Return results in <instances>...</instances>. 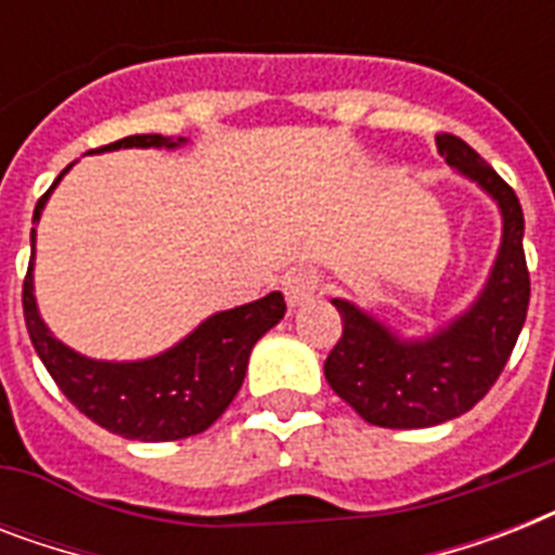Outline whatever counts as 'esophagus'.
I'll use <instances>...</instances> for the list:
<instances>
[{
	"mask_svg": "<svg viewBox=\"0 0 555 555\" xmlns=\"http://www.w3.org/2000/svg\"><path fill=\"white\" fill-rule=\"evenodd\" d=\"M282 291H285V299L291 308H299V305L311 302L317 291H320V279L317 273L308 268H294L287 270L285 279H282Z\"/></svg>",
	"mask_w": 555,
	"mask_h": 555,
	"instance_id": "obj_1",
	"label": "esophagus"
}]
</instances>
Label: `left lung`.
Instances as JSON below:
<instances>
[{"label":"left lung","mask_w":555,"mask_h":555,"mask_svg":"<svg viewBox=\"0 0 555 555\" xmlns=\"http://www.w3.org/2000/svg\"><path fill=\"white\" fill-rule=\"evenodd\" d=\"M435 143L449 167L499 201L504 233L473 308L426 339H400L357 305L331 299L343 317V337L325 360V379L363 421L383 429H423L469 412L507 365L530 305L518 195L461 138L440 132Z\"/></svg>","instance_id":"1"}]
</instances>
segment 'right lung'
<instances>
[{"instance_id":"right-lung-1","label":"right lung","mask_w":555,"mask_h":555,"mask_svg":"<svg viewBox=\"0 0 555 555\" xmlns=\"http://www.w3.org/2000/svg\"><path fill=\"white\" fill-rule=\"evenodd\" d=\"M181 143H186V138L172 141L164 134H129L124 141L91 152L129 150V146L176 150ZM68 169L72 167H65L56 176L51 190L60 184V178ZM51 190L37 201L34 221L42 216ZM30 242H34V230H30ZM30 270H34V256L22 285V311H25L30 343L48 374L89 421L120 438L146 440V443L181 440L209 429L238 395L253 346L285 317V296L273 291L250 305L212 313L190 337L164 354L138 363H103L72 351L46 328L34 299Z\"/></svg>"}]
</instances>
